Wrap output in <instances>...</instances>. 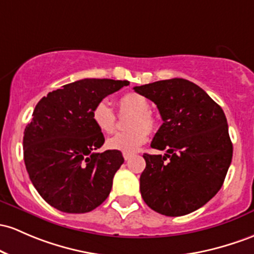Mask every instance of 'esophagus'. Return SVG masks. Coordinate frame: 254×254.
Listing matches in <instances>:
<instances>
[{"mask_svg": "<svg viewBox=\"0 0 254 254\" xmlns=\"http://www.w3.org/2000/svg\"><path fill=\"white\" fill-rule=\"evenodd\" d=\"M123 157H124L125 160H129V159L132 157V154H127V153H123Z\"/></svg>", "mask_w": 254, "mask_h": 254, "instance_id": "esophagus-1", "label": "esophagus"}]
</instances>
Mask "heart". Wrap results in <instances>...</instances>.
<instances>
[{
  "instance_id": "heart-1",
  "label": "heart",
  "mask_w": 254,
  "mask_h": 254,
  "mask_svg": "<svg viewBox=\"0 0 254 254\" xmlns=\"http://www.w3.org/2000/svg\"><path fill=\"white\" fill-rule=\"evenodd\" d=\"M118 107L121 112H131L132 117L127 123L131 130L113 135L106 142L107 148L131 154L148 138V131L155 127V119L149 112V102L141 94L130 91L119 97ZM91 121L101 132L110 133L116 127V114L107 102L99 101L91 110Z\"/></svg>"
}]
</instances>
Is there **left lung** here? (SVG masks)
Wrapping results in <instances>:
<instances>
[{
	"label": "left lung",
	"mask_w": 254,
	"mask_h": 254,
	"mask_svg": "<svg viewBox=\"0 0 254 254\" xmlns=\"http://www.w3.org/2000/svg\"><path fill=\"white\" fill-rule=\"evenodd\" d=\"M133 90L157 105L163 124L150 147L166 150L165 155L143 154L142 199L169 217L193 212L218 193L230 166L233 143L225 114L199 85L183 78Z\"/></svg>",
	"instance_id": "1"
}]
</instances>
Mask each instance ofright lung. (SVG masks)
<instances>
[{
	"label": "right lung",
	"instance_id": "obj_1",
	"mask_svg": "<svg viewBox=\"0 0 254 254\" xmlns=\"http://www.w3.org/2000/svg\"><path fill=\"white\" fill-rule=\"evenodd\" d=\"M127 80L85 78L42 97L24 131V161L33 187L47 202L67 213L90 212L107 199L122 152L105 150L104 133L91 110Z\"/></svg>",
	"mask_w": 254,
	"mask_h": 254
}]
</instances>
